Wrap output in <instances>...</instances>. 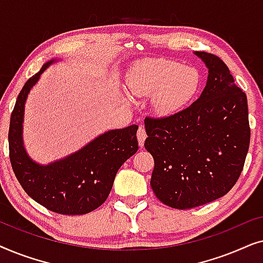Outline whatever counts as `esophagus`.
I'll use <instances>...</instances> for the list:
<instances>
[{"label": "esophagus", "mask_w": 263, "mask_h": 263, "mask_svg": "<svg viewBox=\"0 0 263 263\" xmlns=\"http://www.w3.org/2000/svg\"><path fill=\"white\" fill-rule=\"evenodd\" d=\"M146 138H147V134H146L145 127H143V125H140V128L138 130V140H139V145L141 147L143 146V143H145Z\"/></svg>", "instance_id": "1"}]
</instances>
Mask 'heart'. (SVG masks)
Returning a JSON list of instances; mask_svg holds the SVG:
<instances>
[{"label":"heart","mask_w":263,"mask_h":263,"mask_svg":"<svg viewBox=\"0 0 263 263\" xmlns=\"http://www.w3.org/2000/svg\"><path fill=\"white\" fill-rule=\"evenodd\" d=\"M127 84L134 96H156V109L168 115L193 99L199 89L200 75L195 68L171 61H145L129 71Z\"/></svg>","instance_id":"b5f03b06"}]
</instances>
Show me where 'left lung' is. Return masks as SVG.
<instances>
[{
    "label": "left lung",
    "instance_id": "1",
    "mask_svg": "<svg viewBox=\"0 0 263 263\" xmlns=\"http://www.w3.org/2000/svg\"><path fill=\"white\" fill-rule=\"evenodd\" d=\"M194 53L208 69L201 96L177 114L145 120V148L154 159L151 186L161 202L177 210L228 194L250 143L246 93L218 56Z\"/></svg>",
    "mask_w": 263,
    "mask_h": 263
}]
</instances>
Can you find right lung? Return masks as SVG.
Segmentation results:
<instances>
[{
  "mask_svg": "<svg viewBox=\"0 0 263 263\" xmlns=\"http://www.w3.org/2000/svg\"><path fill=\"white\" fill-rule=\"evenodd\" d=\"M59 60L46 62L28 79L17 96L10 116L9 158L17 181L35 202L55 213L80 215L105 202L123 163L139 149L133 124L105 132L69 156L43 165L28 156L24 146L25 103L41 75Z\"/></svg>",
  "mask_w": 263,
  "mask_h": 263,
  "instance_id": "right-lung-1",
  "label": "right lung"
}]
</instances>
